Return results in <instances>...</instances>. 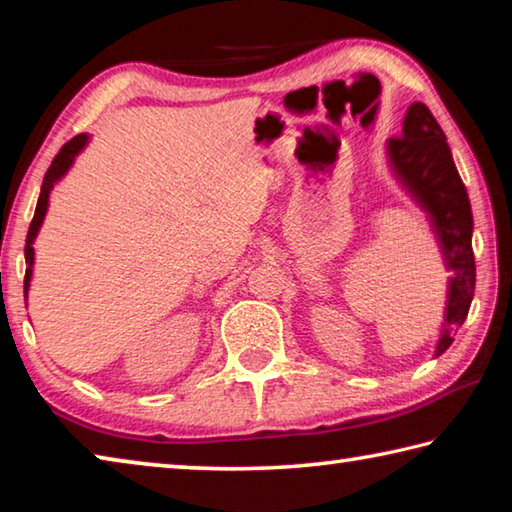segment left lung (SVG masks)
Returning a JSON list of instances; mask_svg holds the SVG:
<instances>
[{
  "mask_svg": "<svg viewBox=\"0 0 512 512\" xmlns=\"http://www.w3.org/2000/svg\"><path fill=\"white\" fill-rule=\"evenodd\" d=\"M386 162L397 185L427 214L449 271L443 325L433 352V357H440L454 343V332L465 323L474 298L476 266L470 198L458 176L443 128L420 101L406 110L402 135L386 142Z\"/></svg>",
  "mask_w": 512,
  "mask_h": 512,
  "instance_id": "left-lung-1",
  "label": "left lung"
}]
</instances>
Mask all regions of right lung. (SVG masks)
<instances>
[{
	"mask_svg": "<svg viewBox=\"0 0 512 512\" xmlns=\"http://www.w3.org/2000/svg\"><path fill=\"white\" fill-rule=\"evenodd\" d=\"M90 142V135H76L74 140H69L63 149L58 151V155L51 162V167L45 173V180H42L40 187V196H38V205H36V214H33V221L29 225V235H27V246H24V259H27V273H24V298H29V289H31V277H33V264H36V250H33V244H36V237L45 223V216L49 210V196L54 192V187L67 176V171L72 169V164L76 160L85 146Z\"/></svg>",
	"mask_w": 512,
	"mask_h": 512,
	"instance_id": "add662e5",
	"label": "right lung"
}]
</instances>
